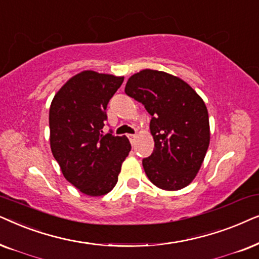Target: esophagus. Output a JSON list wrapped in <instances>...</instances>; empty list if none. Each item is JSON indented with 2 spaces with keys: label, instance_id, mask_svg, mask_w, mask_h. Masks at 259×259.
<instances>
[{
  "label": "esophagus",
  "instance_id": "1",
  "mask_svg": "<svg viewBox=\"0 0 259 259\" xmlns=\"http://www.w3.org/2000/svg\"><path fill=\"white\" fill-rule=\"evenodd\" d=\"M127 139H129V141H130V143L133 144H135V141H136V135H127Z\"/></svg>",
  "mask_w": 259,
  "mask_h": 259
}]
</instances>
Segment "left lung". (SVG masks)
I'll return each instance as SVG.
<instances>
[{"instance_id":"left-lung-1","label":"left lung","mask_w":259,"mask_h":259,"mask_svg":"<svg viewBox=\"0 0 259 259\" xmlns=\"http://www.w3.org/2000/svg\"><path fill=\"white\" fill-rule=\"evenodd\" d=\"M124 91L151 116L154 151L142 161L148 179L164 191L185 188L194 180L209 146L202 98L179 77L149 68L133 74Z\"/></svg>"}]
</instances>
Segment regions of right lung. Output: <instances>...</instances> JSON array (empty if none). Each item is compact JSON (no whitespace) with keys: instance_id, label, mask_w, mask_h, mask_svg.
<instances>
[{"instance_id":"obj_1","label":"right lung","mask_w":259,"mask_h":259,"mask_svg":"<svg viewBox=\"0 0 259 259\" xmlns=\"http://www.w3.org/2000/svg\"><path fill=\"white\" fill-rule=\"evenodd\" d=\"M124 77L82 71L61 86L50 108L52 154L64 178L90 196L109 193L132 150L126 136L103 134L106 106Z\"/></svg>"}]
</instances>
